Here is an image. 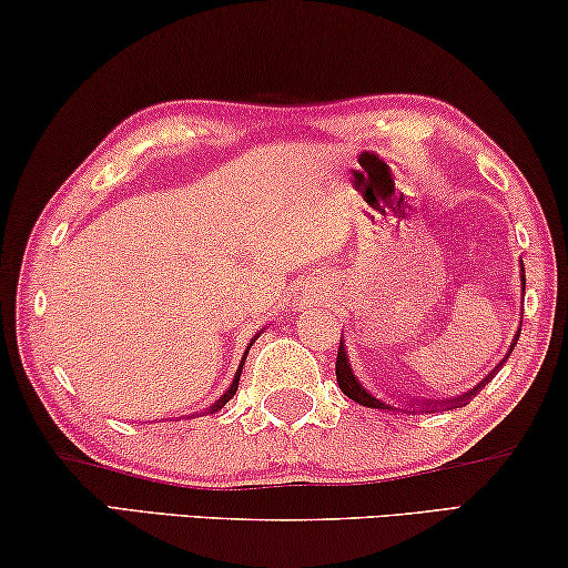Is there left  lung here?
I'll return each instance as SVG.
<instances>
[{
    "label": "left lung",
    "mask_w": 568,
    "mask_h": 568,
    "mask_svg": "<svg viewBox=\"0 0 568 568\" xmlns=\"http://www.w3.org/2000/svg\"><path fill=\"white\" fill-rule=\"evenodd\" d=\"M523 273H526V270H523ZM523 293H526V275H523ZM518 336H520V332L515 334V342H513V346H510V352L515 349V344H518ZM510 352H507V357H510ZM505 357V359H507ZM503 359V362H505ZM500 367L503 365H497L493 372H489V375L481 379V383L474 387V390H469V393H464V395H459V397H448V400H423V403H418L416 400V405H426V408L423 410H442V408H446V410H454V408H464V405H467L474 395H477L481 387H485L489 379H493L497 372H500ZM336 383H338V387H342V393L346 395V397H352L354 403H359V405H367V408H377V410H390V405H385L383 400H377V397H372L365 387H362L359 383H357V377L352 375V367H349V359H346V352H344V342L342 338H338V354H336ZM413 405V403H410ZM416 410V408H413Z\"/></svg>",
    "instance_id": "left-lung-1"
}]
</instances>
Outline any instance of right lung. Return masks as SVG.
<instances>
[{
    "mask_svg": "<svg viewBox=\"0 0 568 568\" xmlns=\"http://www.w3.org/2000/svg\"><path fill=\"white\" fill-rule=\"evenodd\" d=\"M244 359H247V354H244ZM244 359H242V365H240V369H236V377H234V383H232V387H230V390H226L222 397H219V400L214 403V405H211V413H216V410H222L224 408V405L226 403H230L232 400V397H234V393H236V385H240V375H242V367H244Z\"/></svg>",
    "mask_w": 568,
    "mask_h": 568,
    "instance_id": "right-lung-1",
    "label": "right lung"
}]
</instances>
